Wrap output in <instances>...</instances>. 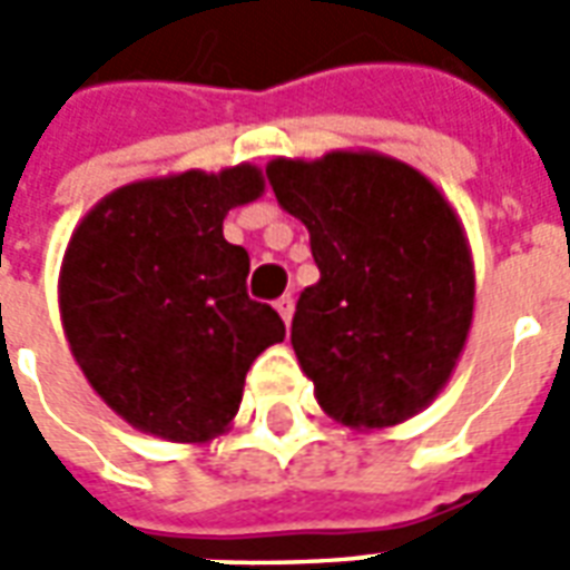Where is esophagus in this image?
I'll return each instance as SVG.
<instances>
[{
  "mask_svg": "<svg viewBox=\"0 0 570 570\" xmlns=\"http://www.w3.org/2000/svg\"><path fill=\"white\" fill-rule=\"evenodd\" d=\"M274 308H277V314H281L286 326H289V321H293V311H296V302H293V296H281L277 302H274Z\"/></svg>",
  "mask_w": 570,
  "mask_h": 570,
  "instance_id": "esophagus-1",
  "label": "esophagus"
}]
</instances>
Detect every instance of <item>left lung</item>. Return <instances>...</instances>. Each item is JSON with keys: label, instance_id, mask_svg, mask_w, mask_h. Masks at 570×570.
Wrapping results in <instances>:
<instances>
[{"label": "left lung", "instance_id": "left-lung-1", "mask_svg": "<svg viewBox=\"0 0 570 570\" xmlns=\"http://www.w3.org/2000/svg\"><path fill=\"white\" fill-rule=\"evenodd\" d=\"M265 176L308 225L321 268L289 333L317 403L357 430L412 419L449 382L473 317V265L449 200L370 151L277 158Z\"/></svg>", "mask_w": 570, "mask_h": 570}]
</instances>
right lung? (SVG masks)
I'll list each match as a JSON object with an SVG mask.
<instances>
[{
  "label": "right lung",
  "mask_w": 570,
  "mask_h": 570,
  "mask_svg": "<svg viewBox=\"0 0 570 570\" xmlns=\"http://www.w3.org/2000/svg\"><path fill=\"white\" fill-rule=\"evenodd\" d=\"M262 195L249 164L112 191L69 240L60 317L85 379L161 440L200 442L235 419L253 360L284 342L281 314L249 298V253L225 213Z\"/></svg>",
  "instance_id": "1"
}]
</instances>
